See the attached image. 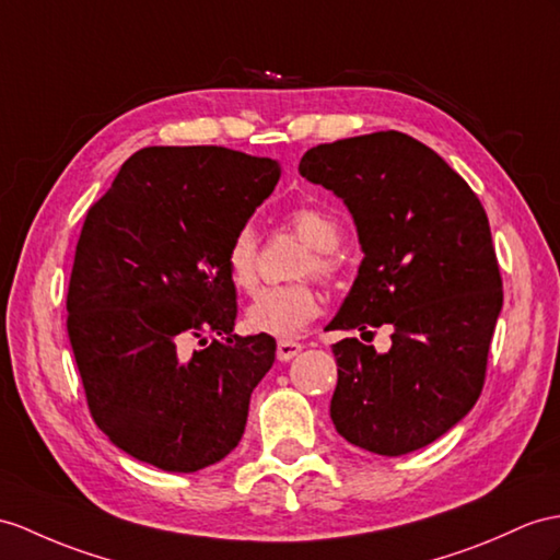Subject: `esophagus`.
<instances>
[{
	"instance_id": "obj_1",
	"label": "esophagus",
	"mask_w": 560,
	"mask_h": 560,
	"mask_svg": "<svg viewBox=\"0 0 560 560\" xmlns=\"http://www.w3.org/2000/svg\"><path fill=\"white\" fill-rule=\"evenodd\" d=\"M304 347L294 342V339H280L278 342V361H292L299 351H302Z\"/></svg>"
}]
</instances>
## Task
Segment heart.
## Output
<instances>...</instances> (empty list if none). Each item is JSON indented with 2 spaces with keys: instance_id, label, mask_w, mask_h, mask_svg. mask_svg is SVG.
Wrapping results in <instances>:
<instances>
[{
  "instance_id": "heart-1",
  "label": "heart",
  "mask_w": 560,
  "mask_h": 560,
  "mask_svg": "<svg viewBox=\"0 0 560 560\" xmlns=\"http://www.w3.org/2000/svg\"><path fill=\"white\" fill-rule=\"evenodd\" d=\"M288 223L294 233L302 237L311 256L304 261L302 272H313L323 280L332 278L337 270V261L332 252L342 240V228L335 218L316 207H299L290 211ZM256 256L258 240L252 225H242L237 233L230 237L225 249V270L230 282L237 290L249 292L256 288ZM318 313V294L311 290L306 282L290 284H270V288L258 290L254 302L247 308V325L254 332H266L272 337H292L304 330V327L316 318Z\"/></svg>"
}]
</instances>
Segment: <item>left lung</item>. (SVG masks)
<instances>
[{"instance_id":"obj_1","label":"left lung","mask_w":560,"mask_h":560,"mask_svg":"<svg viewBox=\"0 0 560 560\" xmlns=\"http://www.w3.org/2000/svg\"><path fill=\"white\" fill-rule=\"evenodd\" d=\"M299 173L345 201L363 252L327 330L392 327L385 353L357 337L332 345L335 430L365 452L411 454L482 392L503 304L487 213L438 152L397 130L313 147Z\"/></svg>"}]
</instances>
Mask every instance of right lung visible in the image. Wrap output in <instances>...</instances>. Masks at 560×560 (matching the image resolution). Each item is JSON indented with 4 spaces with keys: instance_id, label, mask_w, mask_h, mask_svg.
Here are the masks:
<instances>
[{
    "instance_id": "add662e5",
    "label": "right lung",
    "mask_w": 560,
    "mask_h": 560,
    "mask_svg": "<svg viewBox=\"0 0 560 560\" xmlns=\"http://www.w3.org/2000/svg\"><path fill=\"white\" fill-rule=\"evenodd\" d=\"M278 180V161L235 149L147 147L88 211L68 337L94 422L132 458L195 472L240 444L276 339L233 335L225 249Z\"/></svg>"
}]
</instances>
